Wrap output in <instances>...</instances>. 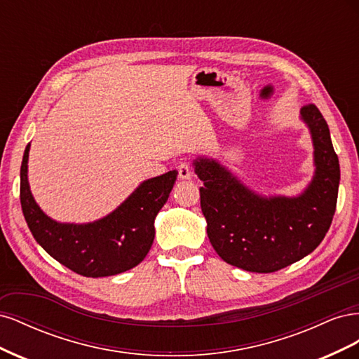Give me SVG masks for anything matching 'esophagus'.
Segmentation results:
<instances>
[{
	"instance_id": "esophagus-1",
	"label": "esophagus",
	"mask_w": 359,
	"mask_h": 359,
	"mask_svg": "<svg viewBox=\"0 0 359 359\" xmlns=\"http://www.w3.org/2000/svg\"><path fill=\"white\" fill-rule=\"evenodd\" d=\"M178 177L181 180H191L193 177V172L189 163H180L178 165Z\"/></svg>"
}]
</instances>
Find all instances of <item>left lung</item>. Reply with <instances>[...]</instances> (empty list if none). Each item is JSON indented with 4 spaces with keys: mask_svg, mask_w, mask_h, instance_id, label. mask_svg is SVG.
<instances>
[{
    "mask_svg": "<svg viewBox=\"0 0 359 359\" xmlns=\"http://www.w3.org/2000/svg\"><path fill=\"white\" fill-rule=\"evenodd\" d=\"M314 147V175L298 196H260L219 161L198 157L206 233L224 262L274 273L310 255L327 235L337 206L340 165L330 128L314 104L301 109Z\"/></svg>",
    "mask_w": 359,
    "mask_h": 359,
    "instance_id": "obj_1",
    "label": "left lung"
}]
</instances>
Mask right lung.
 Masks as SVG:
<instances>
[{"label":"right lung","mask_w":359,"mask_h":359,"mask_svg":"<svg viewBox=\"0 0 359 359\" xmlns=\"http://www.w3.org/2000/svg\"><path fill=\"white\" fill-rule=\"evenodd\" d=\"M28 154L20 166V205L36 241L48 255L83 277L115 276L139 265L154 241V220L177 181V170L144 181L115 211L93 223L52 220L32 198Z\"/></svg>","instance_id":"right-lung-1"}]
</instances>
